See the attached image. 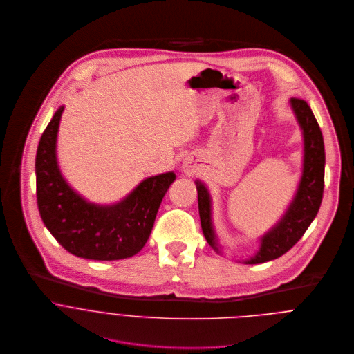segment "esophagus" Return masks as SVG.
<instances>
[{
    "instance_id": "1",
    "label": "esophagus",
    "mask_w": 354,
    "mask_h": 354,
    "mask_svg": "<svg viewBox=\"0 0 354 354\" xmlns=\"http://www.w3.org/2000/svg\"><path fill=\"white\" fill-rule=\"evenodd\" d=\"M183 170H184L187 174H192V173H195V165H194L192 159L185 158V159L183 160Z\"/></svg>"
}]
</instances>
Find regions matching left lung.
Instances as JSON below:
<instances>
[{"mask_svg":"<svg viewBox=\"0 0 354 354\" xmlns=\"http://www.w3.org/2000/svg\"><path fill=\"white\" fill-rule=\"evenodd\" d=\"M290 106L304 136L302 176L288 209L279 223L259 239L258 251L250 259H245L244 263H262L286 254L306 232L322 205L326 166L323 134L305 100L291 99ZM195 184L198 189V205L203 235L207 243L220 254L221 245L218 244L212 220L210 192L199 180Z\"/></svg>","mask_w":354,"mask_h":354,"instance_id":"left-lung-1","label":"left lung"}]
</instances>
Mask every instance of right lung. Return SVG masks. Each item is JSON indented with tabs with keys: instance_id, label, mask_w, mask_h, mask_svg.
<instances>
[{
	"instance_id": "add662e5",
	"label": "right lung",
	"mask_w": 354,
	"mask_h": 354,
	"mask_svg": "<svg viewBox=\"0 0 354 354\" xmlns=\"http://www.w3.org/2000/svg\"><path fill=\"white\" fill-rule=\"evenodd\" d=\"M64 106L44 130L35 158L37 203L52 236L71 254L95 261H115L137 254L151 235L173 171L142 180L114 205H96L77 194L62 176L56 142Z\"/></svg>"
}]
</instances>
